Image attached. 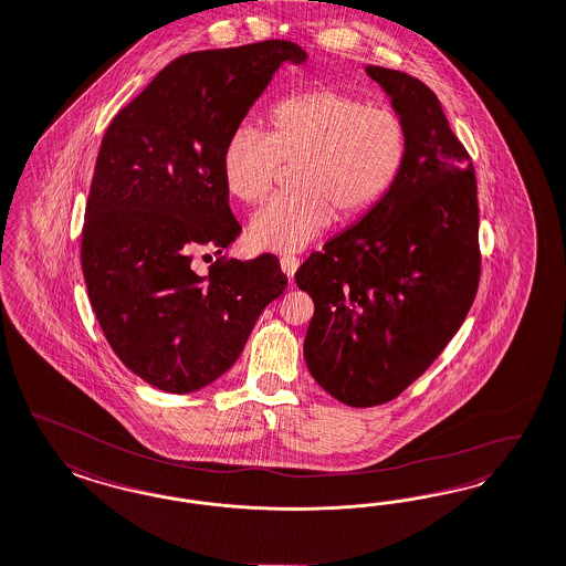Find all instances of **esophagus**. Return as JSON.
<instances>
[{"label":"esophagus","mask_w":566,"mask_h":566,"mask_svg":"<svg viewBox=\"0 0 566 566\" xmlns=\"http://www.w3.org/2000/svg\"><path fill=\"white\" fill-rule=\"evenodd\" d=\"M280 268H282V272L286 273V275L293 280L294 272H296V268H298V259L293 256V254H284V256L280 259Z\"/></svg>","instance_id":"1"}]
</instances>
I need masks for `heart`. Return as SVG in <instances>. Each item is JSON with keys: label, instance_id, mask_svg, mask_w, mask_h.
Here are the masks:
<instances>
[{"label": "heart", "instance_id": "b5f03b06", "mask_svg": "<svg viewBox=\"0 0 566 566\" xmlns=\"http://www.w3.org/2000/svg\"><path fill=\"white\" fill-rule=\"evenodd\" d=\"M268 123V136L238 127L221 153L223 186L247 205L270 195L282 163H294L296 190L273 196L251 217L249 240L261 251H303L331 226L334 207L343 217L370 211L410 150L408 125L395 111L332 87L280 99Z\"/></svg>", "mask_w": 566, "mask_h": 566}]
</instances>
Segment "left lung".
<instances>
[{
  "label": "left lung",
  "instance_id": "8db88e82",
  "mask_svg": "<svg viewBox=\"0 0 566 566\" xmlns=\"http://www.w3.org/2000/svg\"><path fill=\"white\" fill-rule=\"evenodd\" d=\"M406 120L401 176L352 230L294 273L315 305L305 361L352 408L401 395L467 319L481 277L476 177L467 148L420 78L366 66Z\"/></svg>",
  "mask_w": 566,
  "mask_h": 566
}]
</instances>
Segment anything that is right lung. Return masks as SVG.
I'll list each match as a JSON object with an SVG mask.
<instances>
[{"label": "right lung", "mask_w": 566, "mask_h": 566, "mask_svg": "<svg viewBox=\"0 0 566 566\" xmlns=\"http://www.w3.org/2000/svg\"><path fill=\"white\" fill-rule=\"evenodd\" d=\"M307 54L268 40L169 62L102 137L85 207L81 268L99 328L118 359L167 392L209 387L234 366L261 312L289 277L275 256L230 259L209 275L195 244L230 247L221 153L282 62Z\"/></svg>", "instance_id": "add662e5"}]
</instances>
